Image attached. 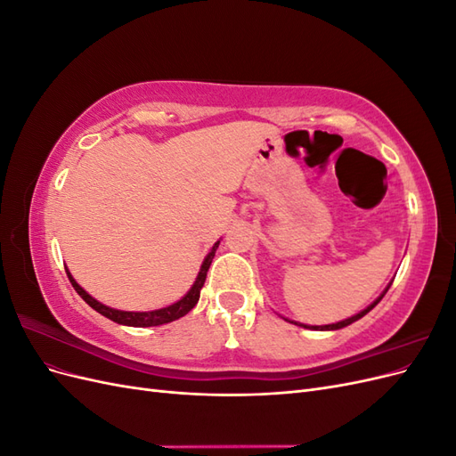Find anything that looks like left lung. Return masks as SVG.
Here are the masks:
<instances>
[{"label": "left lung", "mask_w": 456, "mask_h": 456, "mask_svg": "<svg viewBox=\"0 0 456 456\" xmlns=\"http://www.w3.org/2000/svg\"><path fill=\"white\" fill-rule=\"evenodd\" d=\"M390 285H392V281L388 283V287L384 289L382 291V295L375 300V302H370V305L365 308V310H362L360 314H355V315H352V317H348V320H342V322H337V323H330V325H305V323H298V322H291V320H287V317H283L285 322H291V323H295V325H300V327H305V329H312V330H337V329H342V327H348V325H352L354 322H357V320H362V317L365 315V314H369L372 308H375L379 302L382 300V297L386 295V291H388L390 289Z\"/></svg>", "instance_id": "1"}]
</instances>
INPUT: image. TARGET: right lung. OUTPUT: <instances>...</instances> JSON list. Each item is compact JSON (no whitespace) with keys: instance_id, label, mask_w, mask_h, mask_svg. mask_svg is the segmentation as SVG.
I'll list each match as a JSON object with an SVG mask.
<instances>
[{"instance_id":"add662e5","label":"right lung","mask_w":456,"mask_h":456,"mask_svg":"<svg viewBox=\"0 0 456 456\" xmlns=\"http://www.w3.org/2000/svg\"><path fill=\"white\" fill-rule=\"evenodd\" d=\"M220 241H216L213 245V249L209 251V255L205 256V260L201 262V268L198 272V278L194 281V285L190 287V291L181 298L176 300L175 305H169L165 308H159V310H151V312H126V310H116V308H110V306H104L102 302H99L96 298H93L84 287H79V283L72 278L70 270H66L68 273V280H70L72 287L77 291V295L84 298L87 305L96 310L99 314H102L104 317H108V320H112L119 325H129V327H156V325H163V323H171L175 320H178V317L186 315L191 308H194L198 305L200 300V293H201V287L205 283V278H207V270H209L211 262H213V256L216 253V247H218Z\"/></svg>"}]
</instances>
